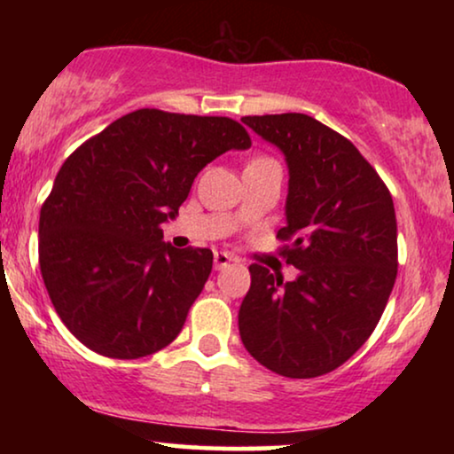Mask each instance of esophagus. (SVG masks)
Returning a JSON list of instances; mask_svg holds the SVG:
<instances>
[{
	"mask_svg": "<svg viewBox=\"0 0 454 454\" xmlns=\"http://www.w3.org/2000/svg\"><path fill=\"white\" fill-rule=\"evenodd\" d=\"M231 262H235V258L231 256V254L215 252V269L216 270H223V269H225V266H229Z\"/></svg>",
	"mask_w": 454,
	"mask_h": 454,
	"instance_id": "34e87169",
	"label": "esophagus"
}]
</instances>
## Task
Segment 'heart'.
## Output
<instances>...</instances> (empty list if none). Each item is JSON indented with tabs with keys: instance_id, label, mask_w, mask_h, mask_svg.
<instances>
[{
	"instance_id": "b5f03b06",
	"label": "heart",
	"mask_w": 454,
	"mask_h": 454,
	"mask_svg": "<svg viewBox=\"0 0 454 454\" xmlns=\"http://www.w3.org/2000/svg\"><path fill=\"white\" fill-rule=\"evenodd\" d=\"M250 163H272V159H269V157H256V159H252ZM247 163V165H250Z\"/></svg>"
}]
</instances>
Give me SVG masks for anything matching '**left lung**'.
<instances>
[{
    "instance_id": "left-lung-1",
    "label": "left lung",
    "mask_w": 454,
    "mask_h": 454,
    "mask_svg": "<svg viewBox=\"0 0 454 454\" xmlns=\"http://www.w3.org/2000/svg\"><path fill=\"white\" fill-rule=\"evenodd\" d=\"M289 167L283 283L252 264L239 308L247 353L275 374L316 378L337 370L380 320L396 278L393 196L345 136L303 114L241 117Z\"/></svg>"
}]
</instances>
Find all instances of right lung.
I'll use <instances>...</instances> for the list:
<instances>
[{"label":"right lung","mask_w":454,"mask_h":454,"mask_svg":"<svg viewBox=\"0 0 454 454\" xmlns=\"http://www.w3.org/2000/svg\"><path fill=\"white\" fill-rule=\"evenodd\" d=\"M252 146L229 117L138 109L78 146L39 219V264L55 312L80 343L138 359L177 337L213 270L208 247L163 241L198 173Z\"/></svg>","instance_id":"obj_1"}]
</instances>
